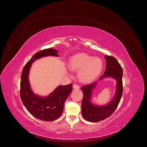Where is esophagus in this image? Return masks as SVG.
<instances>
[{"label": "esophagus", "instance_id": "obj_1", "mask_svg": "<svg viewBox=\"0 0 147 147\" xmlns=\"http://www.w3.org/2000/svg\"><path fill=\"white\" fill-rule=\"evenodd\" d=\"M73 88L75 89V90H78V89H79V88H80V87H79L78 85H77V84H74V85L73 86Z\"/></svg>", "mask_w": 147, "mask_h": 147}]
</instances>
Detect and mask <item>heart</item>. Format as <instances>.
Segmentation results:
<instances>
[{"label": "heart", "instance_id": "1", "mask_svg": "<svg viewBox=\"0 0 147 147\" xmlns=\"http://www.w3.org/2000/svg\"><path fill=\"white\" fill-rule=\"evenodd\" d=\"M69 67L73 71L78 70V78L82 82L93 81L102 71L103 61L99 57H92L88 54L80 53L71 57Z\"/></svg>", "mask_w": 147, "mask_h": 147}]
</instances>
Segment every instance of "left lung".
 <instances>
[{"label":"left lung","mask_w":147,"mask_h":147,"mask_svg":"<svg viewBox=\"0 0 147 147\" xmlns=\"http://www.w3.org/2000/svg\"><path fill=\"white\" fill-rule=\"evenodd\" d=\"M106 69L98 81L103 78L111 77L117 81V88L114 97L106 106H98L91 102L92 90L97 84L94 82L91 84L81 87L83 99L81 105V112L84 119L91 122H98L109 117L116 110L123 94V69L117 60L113 56L106 55Z\"/></svg>","instance_id":"obj_1"}]
</instances>
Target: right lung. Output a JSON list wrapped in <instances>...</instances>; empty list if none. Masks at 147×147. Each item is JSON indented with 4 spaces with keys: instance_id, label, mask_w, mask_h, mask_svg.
I'll return each instance as SVG.
<instances>
[{
    "instance_id": "add662e5",
    "label": "right lung",
    "mask_w": 147,
    "mask_h": 147,
    "mask_svg": "<svg viewBox=\"0 0 147 147\" xmlns=\"http://www.w3.org/2000/svg\"><path fill=\"white\" fill-rule=\"evenodd\" d=\"M55 49H47L36 53L24 67L21 77L20 97L27 111L35 117L51 121L59 117L63 111L64 103L72 92V84L59 86L47 96H40L32 91L29 82V72L32 63L41 57L59 56Z\"/></svg>"
}]
</instances>
